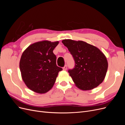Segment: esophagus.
<instances>
[{
  "label": "esophagus",
  "instance_id": "1",
  "mask_svg": "<svg viewBox=\"0 0 125 125\" xmlns=\"http://www.w3.org/2000/svg\"><path fill=\"white\" fill-rule=\"evenodd\" d=\"M63 70H67V65H65V66H64L63 67Z\"/></svg>",
  "mask_w": 125,
  "mask_h": 125
}]
</instances>
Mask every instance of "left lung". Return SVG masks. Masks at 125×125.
Instances as JSON below:
<instances>
[{"label": "left lung", "instance_id": "left-lung-1", "mask_svg": "<svg viewBox=\"0 0 125 125\" xmlns=\"http://www.w3.org/2000/svg\"><path fill=\"white\" fill-rule=\"evenodd\" d=\"M62 43L75 62L70 76L79 89L87 91L99 86L104 80L108 68L106 57L97 47L82 41L63 40Z\"/></svg>", "mask_w": 125, "mask_h": 125}]
</instances>
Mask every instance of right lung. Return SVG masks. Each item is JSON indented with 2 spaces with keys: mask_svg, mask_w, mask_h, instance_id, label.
Returning a JSON list of instances; mask_svg holds the SVG:
<instances>
[{
  "mask_svg": "<svg viewBox=\"0 0 125 125\" xmlns=\"http://www.w3.org/2000/svg\"><path fill=\"white\" fill-rule=\"evenodd\" d=\"M58 43V41L37 42L22 53L19 63L21 77L26 86L33 92H47L62 70L56 65V56L52 52Z\"/></svg>",
  "mask_w": 125,
  "mask_h": 125,
  "instance_id": "obj_1",
  "label": "right lung"
}]
</instances>
